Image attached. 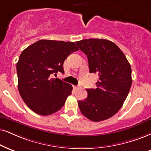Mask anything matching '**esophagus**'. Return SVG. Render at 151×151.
<instances>
[{
	"instance_id": "esophagus-1",
	"label": "esophagus",
	"mask_w": 151,
	"mask_h": 151,
	"mask_svg": "<svg viewBox=\"0 0 151 151\" xmlns=\"http://www.w3.org/2000/svg\"><path fill=\"white\" fill-rule=\"evenodd\" d=\"M79 88V86H73L74 90H77V89Z\"/></svg>"
}]
</instances>
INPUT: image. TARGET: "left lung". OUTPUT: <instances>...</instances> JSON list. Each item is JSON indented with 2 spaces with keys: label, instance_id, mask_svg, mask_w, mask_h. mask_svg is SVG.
Instances as JSON below:
<instances>
[{
  "label": "left lung",
  "instance_id": "8db88e82",
  "mask_svg": "<svg viewBox=\"0 0 151 151\" xmlns=\"http://www.w3.org/2000/svg\"><path fill=\"white\" fill-rule=\"evenodd\" d=\"M88 59L90 73L98 75L95 89H87V97L78 101L81 113L99 122L114 115L122 106L132 83V69L122 50L106 39H85L76 42Z\"/></svg>",
  "mask_w": 151,
  "mask_h": 151
}]
</instances>
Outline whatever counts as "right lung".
<instances>
[{
    "instance_id": "add662e5",
    "label": "right lung",
    "mask_w": 151,
    "mask_h": 151,
    "mask_svg": "<svg viewBox=\"0 0 151 151\" xmlns=\"http://www.w3.org/2000/svg\"><path fill=\"white\" fill-rule=\"evenodd\" d=\"M78 50L73 42L40 40L22 51L17 63L18 90L33 112L49 115L63 107L73 87L51 76L63 73L65 59Z\"/></svg>"
}]
</instances>
